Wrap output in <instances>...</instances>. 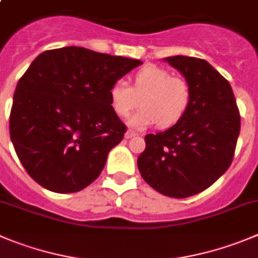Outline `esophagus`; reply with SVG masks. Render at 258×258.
Here are the masks:
<instances>
[{
    "label": "esophagus",
    "instance_id": "esophagus-1",
    "mask_svg": "<svg viewBox=\"0 0 258 258\" xmlns=\"http://www.w3.org/2000/svg\"><path fill=\"white\" fill-rule=\"evenodd\" d=\"M135 136H137V134L136 132L131 131V130L126 131V134H124V137H126V139H131V137H135Z\"/></svg>",
    "mask_w": 258,
    "mask_h": 258
}]
</instances>
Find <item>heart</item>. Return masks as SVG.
Wrapping results in <instances>:
<instances>
[{
    "instance_id": "heart-1",
    "label": "heart",
    "mask_w": 258,
    "mask_h": 258,
    "mask_svg": "<svg viewBox=\"0 0 258 258\" xmlns=\"http://www.w3.org/2000/svg\"><path fill=\"white\" fill-rule=\"evenodd\" d=\"M143 109L130 118L135 128H146L158 123L167 128L184 117L192 100V89L187 80L173 76L163 67L149 64L135 74L134 85L117 80L109 88L113 112L126 118L139 107Z\"/></svg>"
}]
</instances>
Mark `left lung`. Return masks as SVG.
<instances>
[{"label":"left lung","mask_w":258,"mask_h":258,"mask_svg":"<svg viewBox=\"0 0 258 258\" xmlns=\"http://www.w3.org/2000/svg\"><path fill=\"white\" fill-rule=\"evenodd\" d=\"M164 61L189 84L191 105L167 131L146 135L137 167L155 191L184 199L209 188L227 172L239 136L240 115L230 84L208 61L187 56Z\"/></svg>","instance_id":"left-lung-1"}]
</instances>
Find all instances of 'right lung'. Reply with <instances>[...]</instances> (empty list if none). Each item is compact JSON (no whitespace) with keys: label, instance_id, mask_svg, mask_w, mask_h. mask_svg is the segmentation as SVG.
Listing matches in <instances>:
<instances>
[{"label":"right lung","instance_id":"1","mask_svg":"<svg viewBox=\"0 0 258 258\" xmlns=\"http://www.w3.org/2000/svg\"><path fill=\"white\" fill-rule=\"evenodd\" d=\"M140 59L63 47L40 53L21 76L10 113V137L28 174L57 194L99 177L126 126L109 88Z\"/></svg>","mask_w":258,"mask_h":258}]
</instances>
